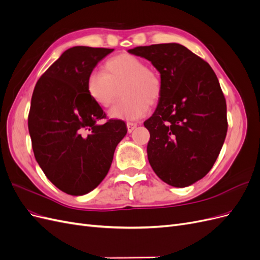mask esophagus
Listing matches in <instances>:
<instances>
[{"mask_svg": "<svg viewBox=\"0 0 260 260\" xmlns=\"http://www.w3.org/2000/svg\"><path fill=\"white\" fill-rule=\"evenodd\" d=\"M137 123L135 122H127V129H128V132L131 133L133 130H135L137 128Z\"/></svg>", "mask_w": 260, "mask_h": 260, "instance_id": "obj_1", "label": "esophagus"}]
</instances>
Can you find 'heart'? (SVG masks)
Masks as SVG:
<instances>
[{"instance_id":"obj_1","label":"heart","mask_w":260,"mask_h":260,"mask_svg":"<svg viewBox=\"0 0 260 260\" xmlns=\"http://www.w3.org/2000/svg\"><path fill=\"white\" fill-rule=\"evenodd\" d=\"M121 85V96L124 99L109 111L112 118L121 120H138L144 117L148 105L158 101L162 88L158 73L128 53L109 58L105 62V73L94 70L86 82L91 98L102 107L114 103Z\"/></svg>"}]
</instances>
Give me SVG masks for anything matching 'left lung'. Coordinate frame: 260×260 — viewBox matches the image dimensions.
<instances>
[{
  "mask_svg": "<svg viewBox=\"0 0 260 260\" xmlns=\"http://www.w3.org/2000/svg\"><path fill=\"white\" fill-rule=\"evenodd\" d=\"M129 53L158 70L161 94L144 121L147 157L155 174L176 187L205 177L221 151L228 130L226 103L207 61L178 43L137 46Z\"/></svg>",
  "mask_w": 260,
  "mask_h": 260,
  "instance_id": "obj_1",
  "label": "left lung"
}]
</instances>
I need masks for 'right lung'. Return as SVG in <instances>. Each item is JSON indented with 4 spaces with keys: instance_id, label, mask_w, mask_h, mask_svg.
<instances>
[{
    "instance_id": "add662e5",
    "label": "right lung",
    "mask_w": 260,
    "mask_h": 260,
    "mask_svg": "<svg viewBox=\"0 0 260 260\" xmlns=\"http://www.w3.org/2000/svg\"><path fill=\"white\" fill-rule=\"evenodd\" d=\"M114 49L74 46L38 80L28 128L36 160L51 182L70 195H83L104 180L115 148L127 135L120 119H106L86 82L100 60Z\"/></svg>"
}]
</instances>
